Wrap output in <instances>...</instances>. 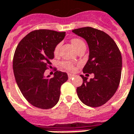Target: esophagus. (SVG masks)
<instances>
[{
	"mask_svg": "<svg viewBox=\"0 0 134 134\" xmlns=\"http://www.w3.org/2000/svg\"><path fill=\"white\" fill-rule=\"evenodd\" d=\"M68 77H69V79H72V78L75 77V75H73V74H68Z\"/></svg>",
	"mask_w": 134,
	"mask_h": 134,
	"instance_id": "1",
	"label": "esophagus"
}]
</instances>
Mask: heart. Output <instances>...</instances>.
<instances>
[{
    "label": "heart",
    "mask_w": 134,
    "mask_h": 134,
    "mask_svg": "<svg viewBox=\"0 0 134 134\" xmlns=\"http://www.w3.org/2000/svg\"><path fill=\"white\" fill-rule=\"evenodd\" d=\"M71 44L74 46V47L76 48V50H77L79 47L81 46V45H84V42L81 40H80L79 38H74L72 39L71 40ZM59 48H60V44H58L56 46H55V48L54 49V54L56 55L58 54V53L59 51ZM62 66L63 67H64L65 69H66L68 71H73L74 69V65L71 64V63H69V62H63L62 63Z\"/></svg>",
    "instance_id": "obj_1"
}]
</instances>
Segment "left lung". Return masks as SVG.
Listing matches in <instances>:
<instances>
[{"mask_svg": "<svg viewBox=\"0 0 134 134\" xmlns=\"http://www.w3.org/2000/svg\"><path fill=\"white\" fill-rule=\"evenodd\" d=\"M87 42L88 60L83 73L94 74L93 79L81 75L83 84L76 89L78 97L84 104L98 107L106 104L118 88L122 73V55L114 40L106 32L91 27L72 30Z\"/></svg>", "mask_w": 134, "mask_h": 134, "instance_id": "left-lung-1", "label": "left lung"}]
</instances>
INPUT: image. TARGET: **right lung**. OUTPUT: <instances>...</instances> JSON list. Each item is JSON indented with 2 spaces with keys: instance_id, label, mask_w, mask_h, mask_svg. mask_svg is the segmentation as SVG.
Masks as SVG:
<instances>
[{
  "instance_id": "add662e5",
  "label": "right lung",
  "mask_w": 134,
  "mask_h": 134,
  "mask_svg": "<svg viewBox=\"0 0 134 134\" xmlns=\"http://www.w3.org/2000/svg\"><path fill=\"white\" fill-rule=\"evenodd\" d=\"M65 32L37 30L28 33L19 43L13 58L14 74L20 91L32 106L53 108L58 102L60 87L68 79L67 73L56 71L53 77L44 74L54 49L63 40Z\"/></svg>"
}]
</instances>
